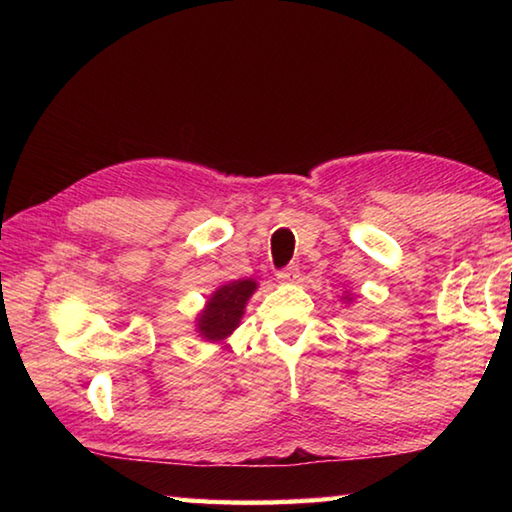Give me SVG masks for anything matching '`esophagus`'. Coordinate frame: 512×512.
<instances>
[{
    "instance_id": "esophagus-1",
    "label": "esophagus",
    "mask_w": 512,
    "mask_h": 512,
    "mask_svg": "<svg viewBox=\"0 0 512 512\" xmlns=\"http://www.w3.org/2000/svg\"><path fill=\"white\" fill-rule=\"evenodd\" d=\"M298 280H300V271H298V266L282 268V271L277 273V282H282V284H296Z\"/></svg>"
}]
</instances>
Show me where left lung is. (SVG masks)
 Listing matches in <instances>:
<instances>
[{"instance_id": "obj_1", "label": "left lung", "mask_w": 512, "mask_h": 512, "mask_svg": "<svg viewBox=\"0 0 512 512\" xmlns=\"http://www.w3.org/2000/svg\"><path fill=\"white\" fill-rule=\"evenodd\" d=\"M341 300H343V302H348V305H350V302L354 300V296H352V293H350V291H345V293H343V296H341Z\"/></svg>"}]
</instances>
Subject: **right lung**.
I'll return each mask as SVG.
<instances>
[{
    "instance_id": "obj_1",
    "label": "right lung",
    "mask_w": 512,
    "mask_h": 512,
    "mask_svg": "<svg viewBox=\"0 0 512 512\" xmlns=\"http://www.w3.org/2000/svg\"><path fill=\"white\" fill-rule=\"evenodd\" d=\"M257 280H232L221 284L205 300V307L196 316V334L203 341L223 343L239 327L244 318L246 305L253 293L257 291Z\"/></svg>"
}]
</instances>
